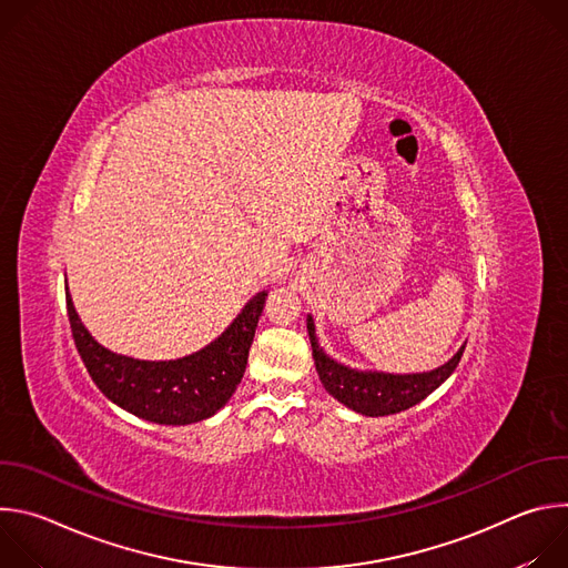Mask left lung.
I'll use <instances>...</instances> for the list:
<instances>
[{
  "instance_id": "8db88e82",
  "label": "left lung",
  "mask_w": 568,
  "mask_h": 568,
  "mask_svg": "<svg viewBox=\"0 0 568 568\" xmlns=\"http://www.w3.org/2000/svg\"><path fill=\"white\" fill-rule=\"evenodd\" d=\"M307 335L312 342V357L316 364V373L326 390L346 404L348 409L362 416H390L423 402L432 390H436L458 366L465 346L443 366L429 373H412V375H390V373H371L355 371L344 364L331 359L323 348L316 344L314 321L307 316Z\"/></svg>"
}]
</instances>
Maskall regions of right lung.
I'll use <instances>...</instances> for the list:
<instances>
[{"mask_svg": "<svg viewBox=\"0 0 568 568\" xmlns=\"http://www.w3.org/2000/svg\"><path fill=\"white\" fill-rule=\"evenodd\" d=\"M265 296L256 294L213 344L171 362H143L103 348L80 323L69 290L67 314L80 359L108 399L156 425H191L220 412L245 375Z\"/></svg>", "mask_w": 568, "mask_h": 568, "instance_id": "1", "label": "right lung"}]
</instances>
